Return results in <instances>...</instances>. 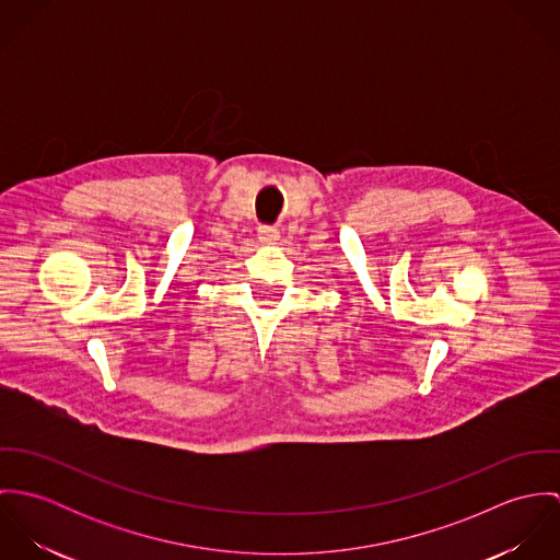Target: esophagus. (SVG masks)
<instances>
[{
    "instance_id": "obj_1",
    "label": "esophagus",
    "mask_w": 560,
    "mask_h": 560,
    "mask_svg": "<svg viewBox=\"0 0 560 560\" xmlns=\"http://www.w3.org/2000/svg\"><path fill=\"white\" fill-rule=\"evenodd\" d=\"M258 240L262 245H276L280 241V233L273 226H260L258 229Z\"/></svg>"
}]
</instances>
